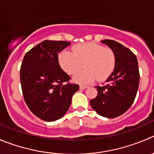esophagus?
Masks as SVG:
<instances>
[{
	"instance_id": "obj_1",
	"label": "esophagus",
	"mask_w": 154,
	"mask_h": 154,
	"mask_svg": "<svg viewBox=\"0 0 154 154\" xmlns=\"http://www.w3.org/2000/svg\"><path fill=\"white\" fill-rule=\"evenodd\" d=\"M88 88V86L82 85H81L79 86V88L82 89V90H83V89H86V88Z\"/></svg>"
}]
</instances>
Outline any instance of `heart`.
<instances>
[{"label":"heart","mask_w":154,"mask_h":154,"mask_svg":"<svg viewBox=\"0 0 154 154\" xmlns=\"http://www.w3.org/2000/svg\"><path fill=\"white\" fill-rule=\"evenodd\" d=\"M73 53L64 50L58 55V60L61 68L69 75L76 73L73 80L79 84L92 83L97 79L106 80L113 71L116 65V57L113 51L108 48H103L97 44L85 43L75 45Z\"/></svg>","instance_id":"b5f03b06"}]
</instances>
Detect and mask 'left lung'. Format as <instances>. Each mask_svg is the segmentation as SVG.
Returning a JSON list of instances; mask_svg holds the SVG:
<instances>
[{"mask_svg": "<svg viewBox=\"0 0 154 154\" xmlns=\"http://www.w3.org/2000/svg\"><path fill=\"white\" fill-rule=\"evenodd\" d=\"M116 57L113 72L103 86H95L97 96L90 100L97 113L106 118H116L126 112L133 103L139 86L138 63L136 56L126 47L116 41H101Z\"/></svg>", "mask_w": 154, "mask_h": 154, "instance_id": "1", "label": "left lung"}]
</instances>
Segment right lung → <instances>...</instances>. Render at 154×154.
Returning a JSON list of instances; mask_svg holds the SVG:
<instances>
[{
  "label": "right lung",
  "instance_id": "obj_1",
  "mask_svg": "<svg viewBox=\"0 0 154 154\" xmlns=\"http://www.w3.org/2000/svg\"><path fill=\"white\" fill-rule=\"evenodd\" d=\"M70 45L65 41L45 40L28 51L20 68L24 100L32 113L47 122L63 116L79 86L60 68L58 54Z\"/></svg>",
  "mask_w": 154,
  "mask_h": 154
}]
</instances>
